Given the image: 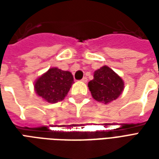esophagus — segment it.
Listing matches in <instances>:
<instances>
[{"mask_svg":"<svg viewBox=\"0 0 159 159\" xmlns=\"http://www.w3.org/2000/svg\"><path fill=\"white\" fill-rule=\"evenodd\" d=\"M82 82H83V83H87V82H88V78H87L86 76H84L83 79H82Z\"/></svg>","mask_w":159,"mask_h":159,"instance_id":"34e87169","label":"esophagus"}]
</instances>
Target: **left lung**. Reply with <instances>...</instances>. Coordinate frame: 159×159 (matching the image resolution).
<instances>
[{"mask_svg":"<svg viewBox=\"0 0 159 159\" xmlns=\"http://www.w3.org/2000/svg\"><path fill=\"white\" fill-rule=\"evenodd\" d=\"M89 89L95 100L108 104L117 99L124 88L123 79L108 66H104L93 74L89 83Z\"/></svg>","mask_w":159,"mask_h":159,"instance_id":"obj_1","label":"left lung"}]
</instances>
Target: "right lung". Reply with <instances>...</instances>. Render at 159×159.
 Segmentation results:
<instances>
[{
  "label": "right lung",
  "mask_w": 159,
  "mask_h": 159,
  "mask_svg": "<svg viewBox=\"0 0 159 159\" xmlns=\"http://www.w3.org/2000/svg\"><path fill=\"white\" fill-rule=\"evenodd\" d=\"M74 83L70 71L59 68L50 69L35 82V91L37 95L48 103H57L65 99Z\"/></svg>",
  "instance_id": "obj_1"
}]
</instances>
